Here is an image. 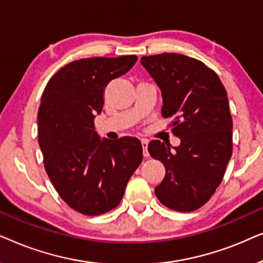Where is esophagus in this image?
Listing matches in <instances>:
<instances>
[{"label":"esophagus","instance_id":"34e87169","mask_svg":"<svg viewBox=\"0 0 263 263\" xmlns=\"http://www.w3.org/2000/svg\"><path fill=\"white\" fill-rule=\"evenodd\" d=\"M141 145H142V149H143V157H149L148 151H147V147H148V140L147 139H142L141 140Z\"/></svg>","mask_w":263,"mask_h":263}]
</instances>
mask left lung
Returning <instances> with one entry per match:
<instances>
[{"mask_svg":"<svg viewBox=\"0 0 263 263\" xmlns=\"http://www.w3.org/2000/svg\"><path fill=\"white\" fill-rule=\"evenodd\" d=\"M163 97L161 115L174 118L181 143L153 140L148 152L165 166L154 192L164 206L177 212L202 207L224 177L232 154V118L220 79L199 60L181 53L143 56Z\"/></svg>","mask_w":263,"mask_h":263,"instance_id":"8db88e82","label":"left lung"}]
</instances>
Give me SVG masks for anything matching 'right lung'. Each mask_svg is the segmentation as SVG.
I'll list each match as a JSON object with an SVG mask.
<instances>
[{"mask_svg":"<svg viewBox=\"0 0 263 263\" xmlns=\"http://www.w3.org/2000/svg\"><path fill=\"white\" fill-rule=\"evenodd\" d=\"M136 61L135 55L74 61L43 92L37 124L45 171L64 202L81 214L99 215L116 207L142 161L138 139H100L95 127L107 84Z\"/></svg>","mask_w":263,"mask_h":263,"instance_id":"obj_1","label":"right lung"}]
</instances>
